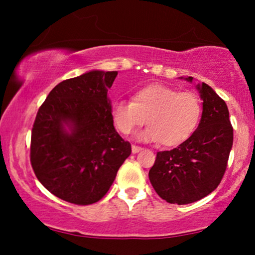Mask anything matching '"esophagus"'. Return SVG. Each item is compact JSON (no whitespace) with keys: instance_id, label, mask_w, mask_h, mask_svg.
<instances>
[{"instance_id":"obj_1","label":"esophagus","mask_w":255,"mask_h":255,"mask_svg":"<svg viewBox=\"0 0 255 255\" xmlns=\"http://www.w3.org/2000/svg\"><path fill=\"white\" fill-rule=\"evenodd\" d=\"M142 148L140 147V146H136V145L131 146V152H133V153H137V152H140Z\"/></svg>"}]
</instances>
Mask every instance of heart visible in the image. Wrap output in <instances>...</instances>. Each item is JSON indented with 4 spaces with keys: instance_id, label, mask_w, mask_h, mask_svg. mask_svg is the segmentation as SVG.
I'll use <instances>...</instances> for the list:
<instances>
[{
    "instance_id": "b5f03b06",
    "label": "heart",
    "mask_w": 255,
    "mask_h": 255,
    "mask_svg": "<svg viewBox=\"0 0 255 255\" xmlns=\"http://www.w3.org/2000/svg\"><path fill=\"white\" fill-rule=\"evenodd\" d=\"M114 125L125 135L147 127L137 135L142 141H160L177 146L192 136L201 119V102L195 93L180 92L163 84H150L137 90L133 102L120 99L111 107Z\"/></svg>"
}]
</instances>
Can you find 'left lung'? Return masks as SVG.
I'll return each mask as SVG.
<instances>
[{"instance_id":"obj_1","label":"left lung","mask_w":255,"mask_h":255,"mask_svg":"<svg viewBox=\"0 0 255 255\" xmlns=\"http://www.w3.org/2000/svg\"><path fill=\"white\" fill-rule=\"evenodd\" d=\"M184 80L192 83L193 78ZM195 87L203 101L197 130L174 150L157 152L148 172L154 191L170 204L194 203L215 191L233 147L234 133L225 102L207 84Z\"/></svg>"}]
</instances>
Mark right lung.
Listing matches in <instances>:
<instances>
[{"instance_id":"1","label":"right lung","mask_w":255,"mask_h":255,"mask_svg":"<svg viewBox=\"0 0 255 255\" xmlns=\"http://www.w3.org/2000/svg\"><path fill=\"white\" fill-rule=\"evenodd\" d=\"M118 72L90 71L60 83L38 110L31 164L39 182L68 203L107 194L131 146L114 127L108 90Z\"/></svg>"}]
</instances>
